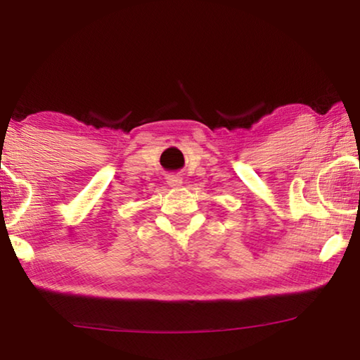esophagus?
Instances as JSON below:
<instances>
[{"label":"esophagus","mask_w":360,"mask_h":360,"mask_svg":"<svg viewBox=\"0 0 360 360\" xmlns=\"http://www.w3.org/2000/svg\"><path fill=\"white\" fill-rule=\"evenodd\" d=\"M181 184H184V181H181V176H179V175L167 176V185L172 186V188H180Z\"/></svg>","instance_id":"34e87169"}]
</instances>
